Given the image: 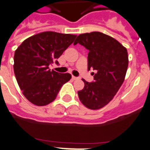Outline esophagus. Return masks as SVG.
Returning a JSON list of instances; mask_svg holds the SVG:
<instances>
[{"label":"esophagus","instance_id":"34e87169","mask_svg":"<svg viewBox=\"0 0 150 150\" xmlns=\"http://www.w3.org/2000/svg\"><path fill=\"white\" fill-rule=\"evenodd\" d=\"M72 79H73V80H78V79H79V78L76 77V76H72Z\"/></svg>","mask_w":150,"mask_h":150}]
</instances>
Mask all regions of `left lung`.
Here are the masks:
<instances>
[{
  "mask_svg": "<svg viewBox=\"0 0 150 150\" xmlns=\"http://www.w3.org/2000/svg\"><path fill=\"white\" fill-rule=\"evenodd\" d=\"M89 50L88 69L96 73L94 81L83 79L84 87L77 92L80 102L90 110H99L114 97L125 80L129 60L127 48L110 36L100 32L80 34L74 42Z\"/></svg>",
  "mask_w": 150,
  "mask_h": 150,
  "instance_id": "left-lung-1",
  "label": "left lung"
}]
</instances>
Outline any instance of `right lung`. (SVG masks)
<instances>
[{
	"mask_svg": "<svg viewBox=\"0 0 150 150\" xmlns=\"http://www.w3.org/2000/svg\"><path fill=\"white\" fill-rule=\"evenodd\" d=\"M76 35L46 31L31 36L17 47L13 71L23 96L36 106L53 102L61 86L71 79L70 74L50 70L49 65L57 60L72 44Z\"/></svg>",
	"mask_w": 150,
	"mask_h": 150,
	"instance_id": "add662e5",
	"label": "right lung"
}]
</instances>
